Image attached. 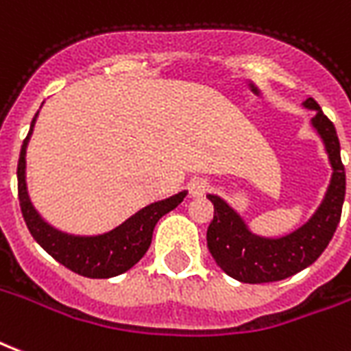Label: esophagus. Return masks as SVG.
<instances>
[{"instance_id":"esophagus-1","label":"esophagus","mask_w":351,"mask_h":351,"mask_svg":"<svg viewBox=\"0 0 351 351\" xmlns=\"http://www.w3.org/2000/svg\"><path fill=\"white\" fill-rule=\"evenodd\" d=\"M208 191V182L204 180V178H193L191 182H189V195L193 197V199H199L204 193Z\"/></svg>"}]
</instances>
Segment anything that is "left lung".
Here are the masks:
<instances>
[{"label":"left lung","instance_id":"1","mask_svg":"<svg viewBox=\"0 0 351 351\" xmlns=\"http://www.w3.org/2000/svg\"><path fill=\"white\" fill-rule=\"evenodd\" d=\"M303 108L316 111V115L311 119V126L324 143L333 171L326 195L307 221L287 234H256L240 212H236L227 201L214 193L206 195L214 204V219L206 232L210 253L215 264L236 281L249 285L274 282L298 274L324 253L339 227L346 195L341 143L333 123L324 115L314 98H307Z\"/></svg>","mask_w":351,"mask_h":351}]
</instances>
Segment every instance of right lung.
<instances>
[{
	"label": "right lung",
	"mask_w": 351,
	"mask_h": 351,
	"mask_svg": "<svg viewBox=\"0 0 351 351\" xmlns=\"http://www.w3.org/2000/svg\"><path fill=\"white\" fill-rule=\"evenodd\" d=\"M38 111L31 121L29 134L20 150L18 160V199L20 208L29 228L31 236L35 238L38 245L53 256L64 268L72 269L74 274L90 277V279H110L134 268L141 261L143 255L149 251L152 232L160 217L175 210L188 191H178L175 195L147 204L145 208L137 210L136 214L130 215L121 225L111 228L102 234H72L64 232L61 228L53 227L51 223L38 214L35 204L31 202L27 182H25V154L27 145L33 136V128L37 123Z\"/></svg>",
	"instance_id": "add662e5"
}]
</instances>
